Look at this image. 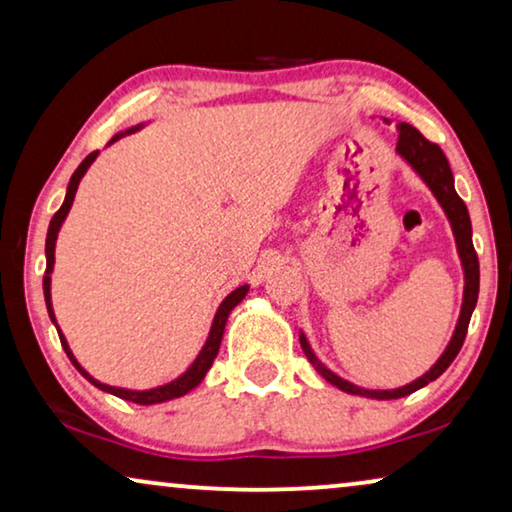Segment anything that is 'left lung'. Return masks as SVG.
Masks as SVG:
<instances>
[{
	"mask_svg": "<svg viewBox=\"0 0 512 512\" xmlns=\"http://www.w3.org/2000/svg\"><path fill=\"white\" fill-rule=\"evenodd\" d=\"M384 123H389L384 118ZM398 144H396V153L401 156L405 163H408L412 170H415L426 186L431 188V193L436 195V200L440 202V207L445 209L447 221H450L454 240H457V251L461 258V268H464V303H461V314L457 321V328H454L450 345L445 347V352L440 354V359L433 363L431 370H426L422 377H417L415 382L405 384V387L398 389H363L356 387V384L342 380L328 370L324 363L317 359V354L312 352L310 342H307L305 333H300V347L317 373L324 377L326 382H331L333 387H338L347 394H356V396H366V398H377V401H391V398H403L410 396L412 391L426 387V384L436 380L450 368V363L457 359L461 345L466 340V331H468V321H471V314L475 310V303H478V291H480V263H478V254L473 249V230H471V216H468V209L464 205V200L459 198L457 191H454V177L450 170V163H447L443 149L438 144H433L426 139L422 132L417 128H412L410 123H398Z\"/></svg>",
	"mask_w": 512,
	"mask_h": 512,
	"instance_id": "obj_1",
	"label": "left lung"
}]
</instances>
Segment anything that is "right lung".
I'll list each match as a JSON object with an SVG mask.
<instances>
[{"mask_svg":"<svg viewBox=\"0 0 512 512\" xmlns=\"http://www.w3.org/2000/svg\"><path fill=\"white\" fill-rule=\"evenodd\" d=\"M142 125H135V128H128L123 132H118V135L111 137L109 144H114L116 139H121L125 135H132V132H137ZM97 153H90V156H86V160L76 167V172L72 174V179H69V186H67V195H65V202H62V207L58 209V212L53 214L51 219V226H48V235H46V275H44V298H46V310H48V317H51V321L55 324V328H58V321H55V312H53V303H51V272H53V263H55V240H58V233L62 228V223H65L69 209H72V202H74V195H76V188H79V181L83 179V174L88 172V167L95 163ZM249 291V284L244 286H237V289L233 293H228L226 300L219 305V310H216L214 314V321H212V328H209V335H207V342L205 347L200 349V354L195 356V361L191 363V366L186 368V373H181L177 380L167 382V384H160V387H153V389H144V391H132V389H121V387H109V384H102L100 380H95L93 375H88L86 370L81 368V363L74 359L72 349H69L65 335H62V331L58 328V335H60V342L62 347H65V352L69 356V361L74 363V368L79 370V373L86 377V380L93 384V387L107 391V394H114L118 398H123V401H132V403H139V405H153V403H165V401H172V398H179L188 394V391L198 387V384L205 380L207 370L212 368V363L216 359V354H219V347H221V340H223V331H226V321L230 317V312L235 310L237 305L242 303L244 296H247Z\"/></svg>","mask_w":512,"mask_h":512,"instance_id":"right-lung-1","label":"right lung"}]
</instances>
